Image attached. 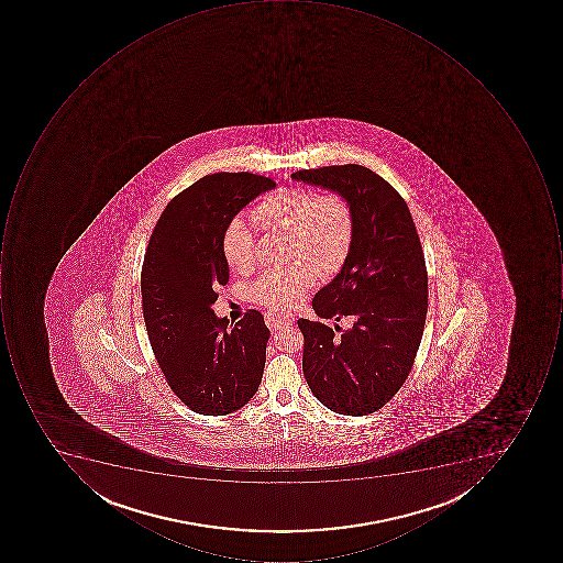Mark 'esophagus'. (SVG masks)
Returning <instances> with one entry per match:
<instances>
[{
    "mask_svg": "<svg viewBox=\"0 0 563 563\" xmlns=\"http://www.w3.org/2000/svg\"><path fill=\"white\" fill-rule=\"evenodd\" d=\"M265 323L271 330L276 331L280 330V328L289 327V324L295 323V314H290V312H265Z\"/></svg>",
    "mask_w": 563,
    "mask_h": 563,
    "instance_id": "1",
    "label": "esophagus"
}]
</instances>
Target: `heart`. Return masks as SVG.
Instances as JSON below:
<instances>
[{
	"instance_id": "heart-1",
	"label": "heart",
	"mask_w": 563,
	"mask_h": 563,
	"mask_svg": "<svg viewBox=\"0 0 563 563\" xmlns=\"http://www.w3.org/2000/svg\"><path fill=\"white\" fill-rule=\"evenodd\" d=\"M251 218L264 232H286V267L271 268L252 286L257 305L283 311L295 308L314 286L318 273L333 276L349 257L355 236V211L342 191L318 192L306 188H277L255 202ZM221 252L235 273L257 267L255 236L245 221L235 218L221 233Z\"/></svg>"
}]
</instances>
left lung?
Wrapping results in <instances>:
<instances>
[{"mask_svg": "<svg viewBox=\"0 0 563 563\" xmlns=\"http://www.w3.org/2000/svg\"><path fill=\"white\" fill-rule=\"evenodd\" d=\"M292 179L349 196L355 211L352 251L339 276L312 298L324 320L352 318L333 334L298 320L302 372L331 411L365 416L396 396L415 365L428 312V273L411 211L386 179L358 164L296 170Z\"/></svg>", "mask_w": 563, "mask_h": 563, "instance_id": "1", "label": "left lung"}]
</instances>
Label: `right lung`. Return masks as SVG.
<instances>
[{
  "label": "right lung",
  "mask_w": 563,
  "mask_h": 563,
  "mask_svg": "<svg viewBox=\"0 0 563 563\" xmlns=\"http://www.w3.org/2000/svg\"><path fill=\"white\" fill-rule=\"evenodd\" d=\"M276 188L271 177L217 173L167 202L152 230L140 287L155 361L191 411L223 416L257 393L268 328L257 309L235 327L214 317L218 289L229 284L221 233L245 205Z\"/></svg>",
  "instance_id": "obj_1"
}]
</instances>
